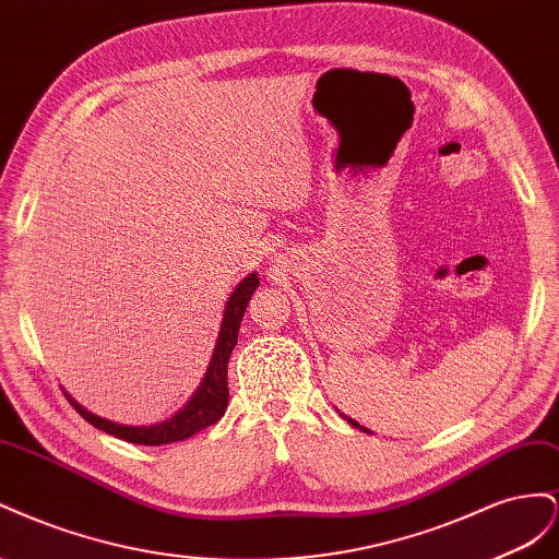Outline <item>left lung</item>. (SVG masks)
Returning <instances> with one entry per match:
<instances>
[{
    "label": "left lung",
    "instance_id": "obj_1",
    "mask_svg": "<svg viewBox=\"0 0 559 559\" xmlns=\"http://www.w3.org/2000/svg\"><path fill=\"white\" fill-rule=\"evenodd\" d=\"M337 412H340V409H337ZM340 417H344V419H346V421H348L350 426H356V428H360V430H362V433H370V428H365V426H360L358 421H354V419H348V417H346V414H340Z\"/></svg>",
    "mask_w": 559,
    "mask_h": 559
}]
</instances>
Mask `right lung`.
<instances>
[{"label": "right lung", "instance_id": "right-lung-1", "mask_svg": "<svg viewBox=\"0 0 559 559\" xmlns=\"http://www.w3.org/2000/svg\"><path fill=\"white\" fill-rule=\"evenodd\" d=\"M258 288H260V278L254 271L236 285L234 293L227 299L225 311H222L217 342H215L213 356H211L209 368H205L201 384L197 386L194 393H191L185 407H180L166 421L152 424V426H126V424L109 421V419H103V417H98V414H93L86 407L79 405L74 397L66 389H62L66 391V397L70 401V405L79 414H82L88 424L105 430V433L115 436L119 440H126V442L150 444V448L152 444H170V442L187 440L194 433H199V430L217 424L229 405V389H227L229 356L238 342V328H241V318L246 313L248 301Z\"/></svg>", "mask_w": 559, "mask_h": 559}]
</instances>
